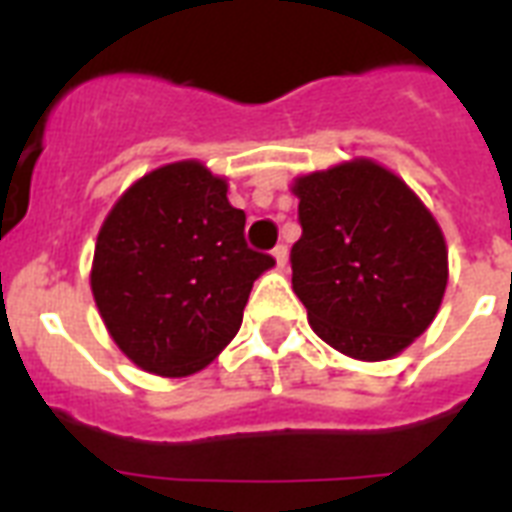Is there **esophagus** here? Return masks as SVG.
Masks as SVG:
<instances>
[{
    "label": "esophagus",
    "mask_w": 512,
    "mask_h": 512,
    "mask_svg": "<svg viewBox=\"0 0 512 512\" xmlns=\"http://www.w3.org/2000/svg\"><path fill=\"white\" fill-rule=\"evenodd\" d=\"M287 247L279 244V247L273 249V260H276V268H287Z\"/></svg>",
    "instance_id": "34e87169"
}]
</instances>
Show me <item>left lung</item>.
<instances>
[{"label":"left lung","mask_w":512,"mask_h":512,"mask_svg":"<svg viewBox=\"0 0 512 512\" xmlns=\"http://www.w3.org/2000/svg\"><path fill=\"white\" fill-rule=\"evenodd\" d=\"M303 236L292 289L321 340L358 361H385L433 324L449 252L436 217L372 159H350L292 183Z\"/></svg>","instance_id":"left-lung-1"}]
</instances>
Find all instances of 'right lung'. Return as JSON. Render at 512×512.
<instances>
[{
    "instance_id": "1",
    "label": "right lung",
    "mask_w": 512,
    "mask_h": 512,
    "mask_svg": "<svg viewBox=\"0 0 512 512\" xmlns=\"http://www.w3.org/2000/svg\"><path fill=\"white\" fill-rule=\"evenodd\" d=\"M228 180L196 159L151 170L116 199L95 241L90 287L111 340L159 377L199 372L236 337L273 257L244 241Z\"/></svg>"
}]
</instances>
